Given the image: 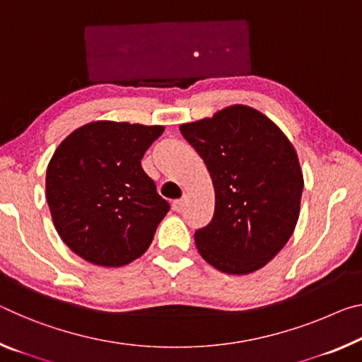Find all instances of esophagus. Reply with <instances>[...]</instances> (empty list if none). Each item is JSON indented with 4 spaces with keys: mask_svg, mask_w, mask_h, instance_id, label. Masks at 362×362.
I'll return each instance as SVG.
<instances>
[{
    "mask_svg": "<svg viewBox=\"0 0 362 362\" xmlns=\"http://www.w3.org/2000/svg\"><path fill=\"white\" fill-rule=\"evenodd\" d=\"M182 208H183V199H175V202L172 203V209H174V211L180 212Z\"/></svg>",
    "mask_w": 362,
    "mask_h": 362,
    "instance_id": "34e87169",
    "label": "esophagus"
}]
</instances>
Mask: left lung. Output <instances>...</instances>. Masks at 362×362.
I'll use <instances>...</instances> for the list:
<instances>
[{
	"mask_svg": "<svg viewBox=\"0 0 362 362\" xmlns=\"http://www.w3.org/2000/svg\"><path fill=\"white\" fill-rule=\"evenodd\" d=\"M203 158L216 190L211 222L194 232L197 248L226 274H250L272 259L295 230L303 174L295 148L271 119L235 105L180 125Z\"/></svg>",
	"mask_w": 362,
	"mask_h": 362,
	"instance_id": "left-lung-1",
	"label": "left lung"
}]
</instances>
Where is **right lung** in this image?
<instances>
[{"label": "right lung", "instance_id": "add662e5", "mask_svg": "<svg viewBox=\"0 0 362 362\" xmlns=\"http://www.w3.org/2000/svg\"><path fill=\"white\" fill-rule=\"evenodd\" d=\"M163 125L98 120L72 132L47 169V202L57 233L96 266L140 257L170 209L141 158Z\"/></svg>", "mask_w": 362, "mask_h": 362}]
</instances>
